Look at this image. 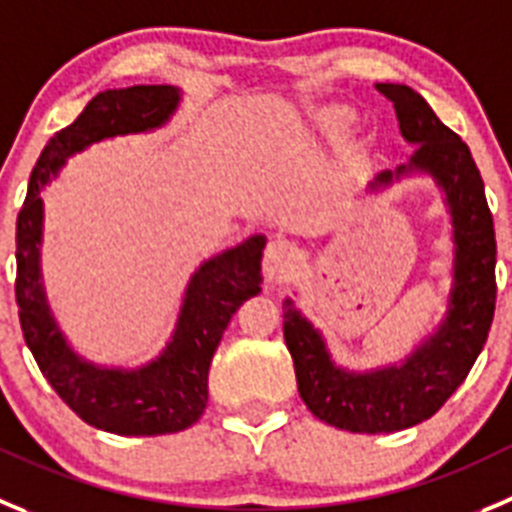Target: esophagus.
<instances>
[{"mask_svg": "<svg viewBox=\"0 0 512 512\" xmlns=\"http://www.w3.org/2000/svg\"><path fill=\"white\" fill-rule=\"evenodd\" d=\"M295 262H298V250L293 247V242L288 240H272L265 247V255H262V270H265L267 280H283L293 272Z\"/></svg>", "mask_w": 512, "mask_h": 512, "instance_id": "esophagus-1", "label": "esophagus"}]
</instances>
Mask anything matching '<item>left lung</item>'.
Listing matches in <instances>:
<instances>
[{"label": "left lung", "mask_w": 512, "mask_h": 512, "mask_svg": "<svg viewBox=\"0 0 512 512\" xmlns=\"http://www.w3.org/2000/svg\"><path fill=\"white\" fill-rule=\"evenodd\" d=\"M394 103L401 136L419 143L412 161L376 176L371 189L412 171H427L447 194L455 224V288L442 326L401 366L351 374L331 361L321 333L290 298L283 300V333L305 407L338 429L361 434L399 432L442 409L480 356L495 315V229L485 186L467 143L444 126L427 100L407 85H376Z\"/></svg>", "instance_id": "8db88e82"}]
</instances>
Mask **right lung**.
I'll list each match as a JSON object with an SVG mask.
<instances>
[{"label":"right lung","mask_w":512,"mask_h":512,"mask_svg":"<svg viewBox=\"0 0 512 512\" xmlns=\"http://www.w3.org/2000/svg\"><path fill=\"white\" fill-rule=\"evenodd\" d=\"M176 103L179 90L171 85H133L95 95L68 128L47 141L17 214L14 295L27 346L57 396L83 422L123 437L181 432L202 417L209 364L224 328L247 298L260 293L265 237H250L191 275L174 336L156 361L138 371L98 369L75 356L47 308L40 283V189L75 151L100 138L151 131L174 113Z\"/></svg>","instance_id":"add662e5"}]
</instances>
